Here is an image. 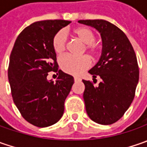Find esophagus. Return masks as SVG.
Wrapping results in <instances>:
<instances>
[{"mask_svg":"<svg viewBox=\"0 0 147 147\" xmlns=\"http://www.w3.org/2000/svg\"><path fill=\"white\" fill-rule=\"evenodd\" d=\"M74 81H75V82L81 81V78H78V77H74Z\"/></svg>","mask_w":147,"mask_h":147,"instance_id":"34e87169","label":"esophagus"}]
</instances>
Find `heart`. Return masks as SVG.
<instances>
[{"label": "heart", "instance_id": "obj_1", "mask_svg": "<svg viewBox=\"0 0 147 147\" xmlns=\"http://www.w3.org/2000/svg\"><path fill=\"white\" fill-rule=\"evenodd\" d=\"M72 34L79 41L84 43L83 51H87L91 56H96L100 50V46L95 42L96 35L91 28L88 27H78L72 30ZM67 39L64 32L59 31L55 33L52 39L54 51L57 55L64 53L66 49ZM91 65V60L87 55L74 57L72 55H65L59 59V66L61 69L72 75H79Z\"/></svg>", "mask_w": 147, "mask_h": 147}]
</instances>
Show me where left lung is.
Returning <instances> with one entry per match:
<instances>
[{
    "instance_id": "8db88e82",
    "label": "left lung",
    "mask_w": 147,
    "mask_h": 147,
    "mask_svg": "<svg viewBox=\"0 0 147 147\" xmlns=\"http://www.w3.org/2000/svg\"><path fill=\"white\" fill-rule=\"evenodd\" d=\"M98 30L102 53L97 64L88 71L94 79L102 81L95 87L85 85L83 99L89 118L99 124L109 125L121 119L133 102L139 79V68L133 46L117 26L103 20H78Z\"/></svg>"
}]
</instances>
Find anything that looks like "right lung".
Listing matches in <instances>:
<instances>
[{
	"label": "right lung",
	"mask_w": 147,
	"mask_h": 147,
	"mask_svg": "<svg viewBox=\"0 0 147 147\" xmlns=\"http://www.w3.org/2000/svg\"><path fill=\"white\" fill-rule=\"evenodd\" d=\"M70 23L61 20L35 22L20 32L11 51L8 78L13 100L24 119L34 126L53 125L64 114L65 100L74 80L58 69L52 39ZM51 71L59 74L55 83L46 78Z\"/></svg>",
	"instance_id": "right-lung-1"
}]
</instances>
